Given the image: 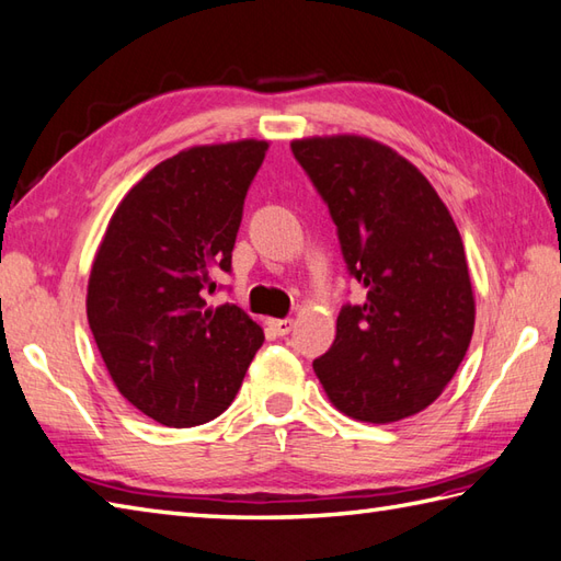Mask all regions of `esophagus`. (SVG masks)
<instances>
[{
	"label": "esophagus",
	"mask_w": 561,
	"mask_h": 561,
	"mask_svg": "<svg viewBox=\"0 0 561 561\" xmlns=\"http://www.w3.org/2000/svg\"><path fill=\"white\" fill-rule=\"evenodd\" d=\"M270 328L274 330V335H289V332L294 330V320L291 318H282V320H270Z\"/></svg>",
	"instance_id": "1"
}]
</instances>
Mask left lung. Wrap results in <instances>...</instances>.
Listing matches in <instances>:
<instances>
[{
	"label": "left lung",
	"mask_w": 561,
	"mask_h": 561,
	"mask_svg": "<svg viewBox=\"0 0 561 561\" xmlns=\"http://www.w3.org/2000/svg\"><path fill=\"white\" fill-rule=\"evenodd\" d=\"M291 151L366 289L362 306H342L316 376L352 420L400 422L440 396L472 340L474 296L456 221L420 169L380 141L308 137Z\"/></svg>",
	"instance_id": "obj_1"
}]
</instances>
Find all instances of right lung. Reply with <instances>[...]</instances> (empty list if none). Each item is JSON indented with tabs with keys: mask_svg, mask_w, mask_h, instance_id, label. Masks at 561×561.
I'll return each instance as SVG.
<instances>
[{
	"mask_svg": "<svg viewBox=\"0 0 561 561\" xmlns=\"http://www.w3.org/2000/svg\"><path fill=\"white\" fill-rule=\"evenodd\" d=\"M267 141L185 149L117 205L93 260L87 316L113 383L165 426H197L233 402L262 328L205 291L231 250Z\"/></svg>",
	"mask_w": 561,
	"mask_h": 561,
	"instance_id": "obj_1",
	"label": "right lung"
}]
</instances>
